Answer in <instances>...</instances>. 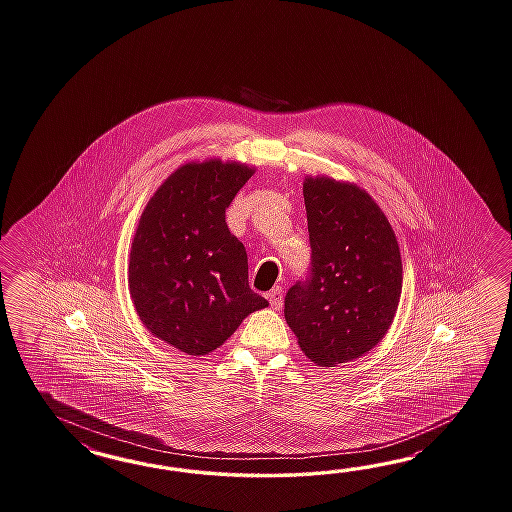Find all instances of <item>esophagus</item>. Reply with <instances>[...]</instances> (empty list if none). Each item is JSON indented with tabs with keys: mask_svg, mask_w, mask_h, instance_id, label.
<instances>
[{
	"mask_svg": "<svg viewBox=\"0 0 512 512\" xmlns=\"http://www.w3.org/2000/svg\"><path fill=\"white\" fill-rule=\"evenodd\" d=\"M268 301H270L272 309H275V311H279V309L283 307V288H272V290H270V294H268Z\"/></svg>",
	"mask_w": 512,
	"mask_h": 512,
	"instance_id": "34e87169",
	"label": "esophagus"
}]
</instances>
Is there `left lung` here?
Segmentation results:
<instances>
[{
    "instance_id": "8db88e82",
    "label": "left lung",
    "mask_w": 512,
    "mask_h": 512,
    "mask_svg": "<svg viewBox=\"0 0 512 512\" xmlns=\"http://www.w3.org/2000/svg\"><path fill=\"white\" fill-rule=\"evenodd\" d=\"M311 270L288 288L285 318L318 366L362 357L387 335L401 296L394 229L372 196L325 175L305 177Z\"/></svg>"
}]
</instances>
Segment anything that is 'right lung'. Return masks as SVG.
Here are the masks:
<instances>
[{"instance_id":"right-lung-1","label":"right lung","mask_w":512,"mask_h":512,"mask_svg":"<svg viewBox=\"0 0 512 512\" xmlns=\"http://www.w3.org/2000/svg\"><path fill=\"white\" fill-rule=\"evenodd\" d=\"M255 172L248 164L179 166L151 196L129 255L138 318L187 355H207L242 320L268 307L248 283V253L225 224V209Z\"/></svg>"}]
</instances>
